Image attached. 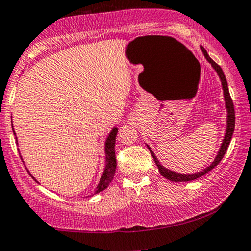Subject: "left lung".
Returning <instances> with one entry per match:
<instances>
[{
	"label": "left lung",
	"mask_w": 251,
	"mask_h": 251,
	"mask_svg": "<svg viewBox=\"0 0 251 251\" xmlns=\"http://www.w3.org/2000/svg\"><path fill=\"white\" fill-rule=\"evenodd\" d=\"M201 51H203L204 56H205V59L208 60L209 63H211V66L214 67V70L217 72L218 76H220L221 79V82H222V88H223V94H224V100H226V112H227V118H226V135H224V139L223 142H222V145H221V149L220 151H218L217 155H216L215 160L211 163V165L208 166L206 169H204L203 171H200V172H196V174H188V175H184V174H178V172H175V171H171V170L164 168L162 164L159 163V160L157 159V157H155L153 151H152L151 149H150V146H148L150 152H151L152 157H153L155 164H157L158 166V170H159L160 175L163 176V177H165L166 179L171 180V181H190V180H195L197 179V178L201 177V176H204L205 174H208L209 171H211L212 169L215 168V166H217L218 164L222 159H223L224 154H226V150H227V146H229L230 144V140H231V137H232V133H234V129H235V109H234V103H232V99L231 97H230V93H229V88H227V82H226V75H224L223 71H222V68L220 66L216 63L214 60L211 59V57L209 56V54L206 53V50H204L203 47H201Z\"/></svg>",
	"instance_id": "8db88e82"
}]
</instances>
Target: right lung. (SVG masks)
<instances>
[{
	"label": "right lung",
	"mask_w": 251,
	"mask_h": 251,
	"mask_svg": "<svg viewBox=\"0 0 251 251\" xmlns=\"http://www.w3.org/2000/svg\"><path fill=\"white\" fill-rule=\"evenodd\" d=\"M11 127H14L13 124H11ZM117 133H118V128L117 127L112 128V131L109 132L107 139H106V143H105V154H106L105 170H103L101 178H100L99 184H98V186L96 188V191H94L93 195H97V194H99V192L103 191V190H105L109 185V183H111L112 179H113V177H114V172H116V169H117L116 151H114ZM14 134H15V131H14ZM16 143H17V138H16ZM34 179H35V178H34Z\"/></svg>",
	"instance_id": "1"
}]
</instances>
